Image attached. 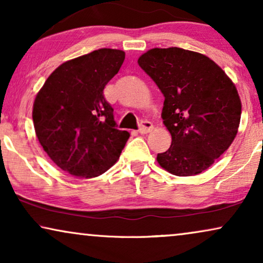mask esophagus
Returning a JSON list of instances; mask_svg holds the SVG:
<instances>
[{"instance_id":"esophagus-1","label":"esophagus","mask_w":263,"mask_h":263,"mask_svg":"<svg viewBox=\"0 0 263 263\" xmlns=\"http://www.w3.org/2000/svg\"><path fill=\"white\" fill-rule=\"evenodd\" d=\"M153 130V124L151 123L148 121H143L141 125H140V129H139V133L140 134H148L149 132Z\"/></svg>"}]
</instances>
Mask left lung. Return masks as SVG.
<instances>
[{"label": "left lung", "instance_id": "1", "mask_svg": "<svg viewBox=\"0 0 263 263\" xmlns=\"http://www.w3.org/2000/svg\"><path fill=\"white\" fill-rule=\"evenodd\" d=\"M138 63L165 97L161 118L172 142L158 164L175 176L207 170L238 133L242 103L235 84L210 57L181 48L151 49Z\"/></svg>", "mask_w": 263, "mask_h": 263}]
</instances>
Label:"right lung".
<instances>
[{
  "label": "right lung",
  "instance_id": "right-lung-1",
  "mask_svg": "<svg viewBox=\"0 0 263 263\" xmlns=\"http://www.w3.org/2000/svg\"><path fill=\"white\" fill-rule=\"evenodd\" d=\"M125 52L99 49L66 61L35 96L32 118L38 141L61 170L95 178L118 160L129 134L116 129L105 85L118 73Z\"/></svg>",
  "mask_w": 263,
  "mask_h": 263
}]
</instances>
